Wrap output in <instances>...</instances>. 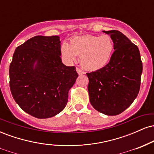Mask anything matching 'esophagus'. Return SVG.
I'll list each match as a JSON object with an SVG mask.
<instances>
[{
  "label": "esophagus",
  "instance_id": "34e87169",
  "mask_svg": "<svg viewBox=\"0 0 154 154\" xmlns=\"http://www.w3.org/2000/svg\"><path fill=\"white\" fill-rule=\"evenodd\" d=\"M76 70H77V73L79 74V75H84L85 74V72L82 71V69H79V68H78V67H77V69H76Z\"/></svg>",
  "mask_w": 154,
  "mask_h": 154
}]
</instances>
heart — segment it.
Here are the masks:
<instances>
[{
  "label": "heart",
  "instance_id": "heart-1",
  "mask_svg": "<svg viewBox=\"0 0 154 154\" xmlns=\"http://www.w3.org/2000/svg\"><path fill=\"white\" fill-rule=\"evenodd\" d=\"M114 52V42L109 35H86L71 39L69 45L64 43L61 54L66 61L79 57L81 66L88 71H98L105 67Z\"/></svg>",
  "mask_w": 154,
  "mask_h": 154
}]
</instances>
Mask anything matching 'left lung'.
<instances>
[{"label": "left lung", "instance_id": "obj_1", "mask_svg": "<svg viewBox=\"0 0 154 154\" xmlns=\"http://www.w3.org/2000/svg\"><path fill=\"white\" fill-rule=\"evenodd\" d=\"M114 42L110 61L98 71L87 73L90 101L109 116L121 114L135 100L140 88L143 63L138 48L118 30L103 31Z\"/></svg>", "mask_w": 154, "mask_h": 154}]
</instances>
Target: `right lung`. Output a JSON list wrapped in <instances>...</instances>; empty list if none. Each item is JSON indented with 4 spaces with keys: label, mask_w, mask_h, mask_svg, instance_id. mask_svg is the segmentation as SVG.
Listing matches in <instances>:
<instances>
[{
    "label": "right lung",
    "mask_w": 154,
    "mask_h": 154,
    "mask_svg": "<svg viewBox=\"0 0 154 154\" xmlns=\"http://www.w3.org/2000/svg\"><path fill=\"white\" fill-rule=\"evenodd\" d=\"M60 43L57 35L33 37L16 48L10 63L14 99L38 119L52 117L64 109L69 91L78 77L75 66L61 61Z\"/></svg>",
    "instance_id": "right-lung-1"
}]
</instances>
